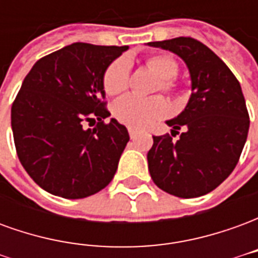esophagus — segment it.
<instances>
[{
  "mask_svg": "<svg viewBox=\"0 0 258 258\" xmlns=\"http://www.w3.org/2000/svg\"><path fill=\"white\" fill-rule=\"evenodd\" d=\"M128 134H130V138H131V140H134V138H137V135H138V133H137L135 130L128 128Z\"/></svg>",
  "mask_w": 258,
  "mask_h": 258,
  "instance_id": "obj_1",
  "label": "esophagus"
}]
</instances>
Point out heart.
Listing matches in <instances>:
<instances>
[{"mask_svg":"<svg viewBox=\"0 0 258 258\" xmlns=\"http://www.w3.org/2000/svg\"><path fill=\"white\" fill-rule=\"evenodd\" d=\"M146 64L160 77L159 88L167 94H177L179 85L174 79L178 74L177 60L167 53H152L146 58ZM130 63L125 58H117L109 63L102 77L103 90L107 95H117L128 85ZM170 112L167 101L162 96L140 98L124 95L114 102L113 114L120 123L133 128H146L159 118L167 116Z\"/></svg>","mask_w":258,"mask_h":258,"instance_id":"obj_1","label":"heart"}]
</instances>
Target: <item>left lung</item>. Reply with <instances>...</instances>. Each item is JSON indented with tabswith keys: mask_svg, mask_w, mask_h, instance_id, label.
<instances>
[{
	"mask_svg": "<svg viewBox=\"0 0 258 258\" xmlns=\"http://www.w3.org/2000/svg\"><path fill=\"white\" fill-rule=\"evenodd\" d=\"M177 53L190 72L192 95L185 110L167 124L170 134L153 137L148 167L153 182L178 198L216 189L239 162L249 133V112L238 79L227 64L190 37L149 42Z\"/></svg>",
	"mask_w": 258,
	"mask_h": 258,
	"instance_id": "1",
	"label": "left lung"
}]
</instances>
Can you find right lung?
I'll return each mask as SVG.
<instances>
[{"instance_id": "right-lung-1", "label": "right lung", "mask_w": 258, "mask_h": 258, "mask_svg": "<svg viewBox=\"0 0 258 258\" xmlns=\"http://www.w3.org/2000/svg\"><path fill=\"white\" fill-rule=\"evenodd\" d=\"M127 48L74 42L38 59L23 80L11 109L15 148L44 190L81 199L114 177L130 137L116 118L105 123L110 112L102 77Z\"/></svg>"}]
</instances>
